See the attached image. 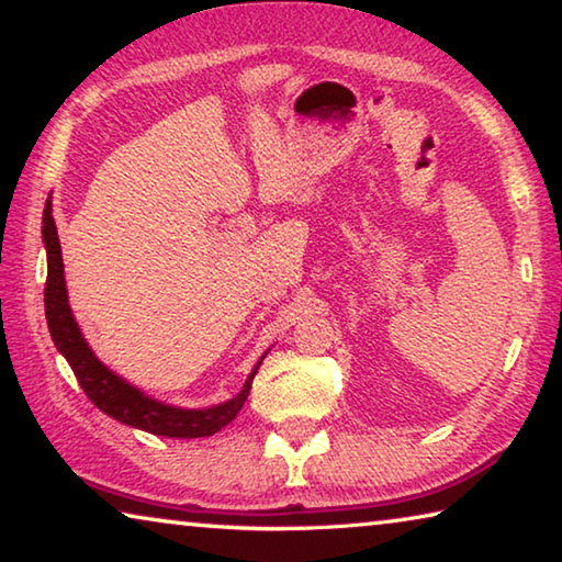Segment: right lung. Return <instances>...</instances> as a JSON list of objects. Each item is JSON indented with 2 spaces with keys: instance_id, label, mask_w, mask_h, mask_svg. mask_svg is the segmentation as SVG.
<instances>
[{
  "instance_id": "obj_1",
  "label": "right lung",
  "mask_w": 562,
  "mask_h": 562,
  "mask_svg": "<svg viewBox=\"0 0 562 562\" xmlns=\"http://www.w3.org/2000/svg\"><path fill=\"white\" fill-rule=\"evenodd\" d=\"M42 237L46 247V288H44V310H46V325H49L52 339L56 349L61 351L64 359L69 361L74 369V376L87 396L97 404L103 414H109L116 422L133 426V429L168 436V439H201V436H213L233 422L240 412L243 404L250 394L252 379L258 374L262 359L252 367L250 376L243 384L240 394L227 398L223 404L205 406V408H180L173 404L158 402V398L140 392L138 386L128 384L116 372L99 361L83 339L79 325H76L74 312L69 307V294H66V280H64V260H61V245L59 233H56V223L52 217V195L46 198L44 217H42Z\"/></svg>"
}]
</instances>
